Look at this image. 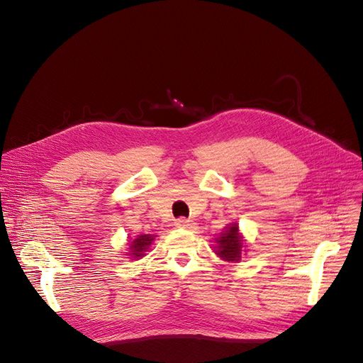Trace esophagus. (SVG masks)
I'll return each mask as SVG.
<instances>
[{"label":"esophagus","mask_w":363,"mask_h":363,"mask_svg":"<svg viewBox=\"0 0 363 363\" xmlns=\"http://www.w3.org/2000/svg\"><path fill=\"white\" fill-rule=\"evenodd\" d=\"M175 227L179 228H188V230H195L196 228V224L189 221V219H184V218H180L175 221Z\"/></svg>","instance_id":"34e87169"}]
</instances>
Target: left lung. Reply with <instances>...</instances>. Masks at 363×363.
Returning <instances> with one entry per match:
<instances>
[{
    "instance_id": "obj_1",
    "label": "left lung",
    "mask_w": 363,
    "mask_h": 363,
    "mask_svg": "<svg viewBox=\"0 0 363 363\" xmlns=\"http://www.w3.org/2000/svg\"><path fill=\"white\" fill-rule=\"evenodd\" d=\"M216 247H213L215 255H218L223 260L230 263H238L242 257V236L239 233L238 224H230L224 228V232L216 239Z\"/></svg>"
}]
</instances>
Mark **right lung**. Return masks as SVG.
I'll return each mask as SVG.
<instances>
[{"label": "right lung", "instance_id": "obj_1", "mask_svg": "<svg viewBox=\"0 0 363 363\" xmlns=\"http://www.w3.org/2000/svg\"><path fill=\"white\" fill-rule=\"evenodd\" d=\"M155 239H156V236H152V235H139L138 238L131 239L128 242V252H127V255L133 260L144 257L145 252L150 250L152 240H155Z\"/></svg>", "mask_w": 363, "mask_h": 363}]
</instances>
